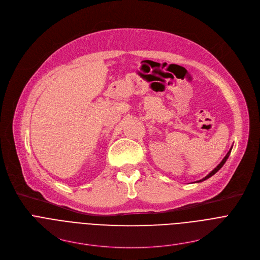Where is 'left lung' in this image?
<instances>
[{
    "label": "left lung",
    "instance_id": "obj_1",
    "mask_svg": "<svg viewBox=\"0 0 260 260\" xmlns=\"http://www.w3.org/2000/svg\"><path fill=\"white\" fill-rule=\"evenodd\" d=\"M232 148H233V147H232ZM232 148H231V150L228 152V154L225 155V157H224L223 159H222V161H221V162H220V164H219V165H218V166H217V167H216V168H215V169H214V170H213V171H212L208 176H206L205 178H203L202 180H200V181H198V182H202V181H205V180L209 179V178H210V177H212L214 174H216V173H217V172H218L222 167H223V165L225 164V161L228 160V158H229V156H230V154H231V152H232Z\"/></svg>",
    "mask_w": 260,
    "mask_h": 260
}]
</instances>
